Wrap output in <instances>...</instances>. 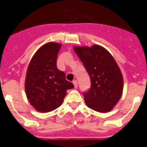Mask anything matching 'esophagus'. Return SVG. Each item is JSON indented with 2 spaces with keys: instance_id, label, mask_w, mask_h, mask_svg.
<instances>
[{
  "instance_id": "34e87169",
  "label": "esophagus",
  "mask_w": 147,
  "mask_h": 147,
  "mask_svg": "<svg viewBox=\"0 0 147 147\" xmlns=\"http://www.w3.org/2000/svg\"><path fill=\"white\" fill-rule=\"evenodd\" d=\"M69 78V80H71V78ZM72 82H73L74 83H76V82H76V81H74V80H73V81H72Z\"/></svg>"
}]
</instances>
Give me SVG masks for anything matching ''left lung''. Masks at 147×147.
Wrapping results in <instances>:
<instances>
[{
	"mask_svg": "<svg viewBox=\"0 0 147 147\" xmlns=\"http://www.w3.org/2000/svg\"><path fill=\"white\" fill-rule=\"evenodd\" d=\"M62 44L49 42L40 47L26 70L25 93L29 102L40 113L53 111L62 105L67 91L73 88L63 71L56 66Z\"/></svg>",
	"mask_w": 147,
	"mask_h": 147,
	"instance_id": "1",
	"label": "left lung"
}]
</instances>
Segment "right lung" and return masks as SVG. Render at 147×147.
<instances>
[{
	"label": "right lung",
	"instance_id": "right-lung-1",
	"mask_svg": "<svg viewBox=\"0 0 147 147\" xmlns=\"http://www.w3.org/2000/svg\"><path fill=\"white\" fill-rule=\"evenodd\" d=\"M91 79V88L84 94L88 107L100 113L111 111L123 94V79L111 54L99 45L74 47Z\"/></svg>",
	"mask_w": 147,
	"mask_h": 147
}]
</instances>
